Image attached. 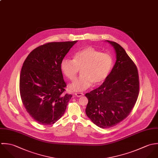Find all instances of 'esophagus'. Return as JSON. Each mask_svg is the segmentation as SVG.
<instances>
[{"instance_id": "34e87169", "label": "esophagus", "mask_w": 158, "mask_h": 158, "mask_svg": "<svg viewBox=\"0 0 158 158\" xmlns=\"http://www.w3.org/2000/svg\"><path fill=\"white\" fill-rule=\"evenodd\" d=\"M75 95L77 97H81V96H83L84 94L83 93H76Z\"/></svg>"}]
</instances>
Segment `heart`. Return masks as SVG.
<instances>
[{"label": "heart", "instance_id": "heart-1", "mask_svg": "<svg viewBox=\"0 0 158 158\" xmlns=\"http://www.w3.org/2000/svg\"><path fill=\"white\" fill-rule=\"evenodd\" d=\"M114 64L112 56L107 52H101L92 46H87L77 51L74 59H64L60 63L63 74L70 81L77 78L80 71L81 77L69 85L73 92H82L92 84L98 85L109 76Z\"/></svg>", "mask_w": 158, "mask_h": 158}]
</instances>
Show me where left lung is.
Instances as JSON below:
<instances>
[{"mask_svg":"<svg viewBox=\"0 0 158 158\" xmlns=\"http://www.w3.org/2000/svg\"><path fill=\"white\" fill-rule=\"evenodd\" d=\"M114 46L117 60L107 78L97 89L85 94V113L96 126L109 128L129 115L139 94L137 68L118 43L106 40Z\"/></svg>","mask_w":158,"mask_h":158,"instance_id":"obj_1","label":"left lung"}]
</instances>
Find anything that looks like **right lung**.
<instances>
[{"mask_svg":"<svg viewBox=\"0 0 158 158\" xmlns=\"http://www.w3.org/2000/svg\"><path fill=\"white\" fill-rule=\"evenodd\" d=\"M77 42H51L41 45L29 54L23 63L19 92L26 111L43 125H51L64 114L72 97L64 93L60 63Z\"/></svg>","mask_w":158,"mask_h":158,"instance_id":"1","label":"right lung"}]
</instances>
